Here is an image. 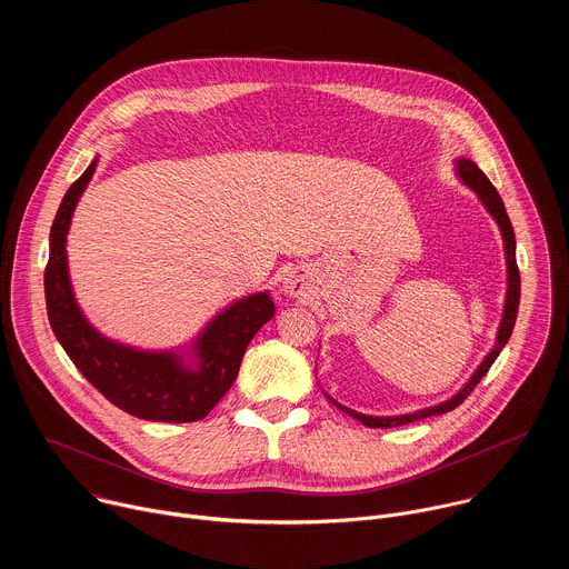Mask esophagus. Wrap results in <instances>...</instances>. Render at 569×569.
I'll return each mask as SVG.
<instances>
[{
	"instance_id": "obj_1",
	"label": "esophagus",
	"mask_w": 569,
	"mask_h": 569,
	"mask_svg": "<svg viewBox=\"0 0 569 569\" xmlns=\"http://www.w3.org/2000/svg\"><path fill=\"white\" fill-rule=\"evenodd\" d=\"M283 290L292 297H306L308 292V279L301 270H292L286 279H283Z\"/></svg>"
}]
</instances>
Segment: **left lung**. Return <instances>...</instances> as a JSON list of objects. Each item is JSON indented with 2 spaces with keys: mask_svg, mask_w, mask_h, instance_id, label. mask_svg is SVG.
Returning <instances> with one entry per match:
<instances>
[{
  "mask_svg": "<svg viewBox=\"0 0 569 569\" xmlns=\"http://www.w3.org/2000/svg\"><path fill=\"white\" fill-rule=\"evenodd\" d=\"M457 173L459 178L479 196L481 204L489 209V213L498 220L500 224V231H502V238H505V254H507V270H509V290H507V303H505V315H502V323H500V331H498V342L496 347L491 349V353L483 358V362L477 367V371L472 373V378L463 385V389L459 393H455L450 400L441 402V405H435V408H426L421 412H415V415H402V417H367V415H360V412H353L349 408H345V405L336 402L329 393V400L336 405V408H340L342 412H347L349 417L358 419L362 426L367 428H396V426H408V423H415V421H421V419H428V417H435V415H446L450 410H455L457 405H461L470 391L477 387V382L489 373L491 365L496 362V358L500 356V351L505 349V345L509 342L511 338V331L516 327V317H518V306H520V270H518V263H516V236H513V227H511V220L507 216V209H505V202L500 198V193L496 191V187L491 184V180L486 178L475 161L470 159H459L457 161Z\"/></svg>",
  "mask_w": 569,
  "mask_h": 569,
  "instance_id": "left-lung-1",
  "label": "left lung"
}]
</instances>
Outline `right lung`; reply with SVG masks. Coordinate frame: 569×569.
<instances>
[{
    "mask_svg": "<svg viewBox=\"0 0 569 569\" xmlns=\"http://www.w3.org/2000/svg\"><path fill=\"white\" fill-rule=\"evenodd\" d=\"M97 159L64 193L49 233L44 297L49 323L71 362L119 410L164 423L204 419L238 376L242 353L274 315L268 292L252 295L222 310L196 342L198 369H187L176 353H146L99 336L76 306L64 238L73 207L86 191Z\"/></svg>",
    "mask_w": 569,
    "mask_h": 569,
    "instance_id": "right-lung-1",
    "label": "right lung"
}]
</instances>
